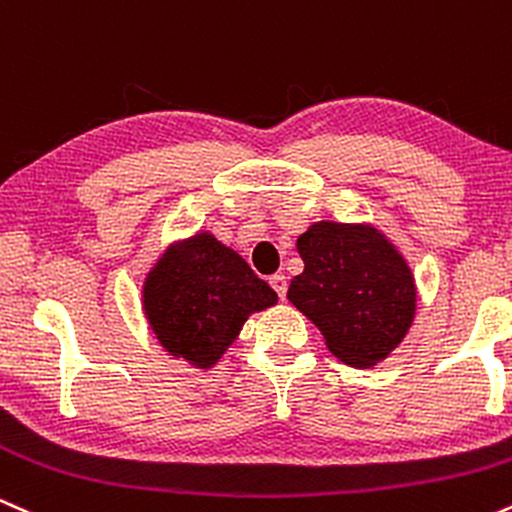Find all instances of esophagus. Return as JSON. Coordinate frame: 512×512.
<instances>
[{
  "instance_id": "34e87169",
  "label": "esophagus",
  "mask_w": 512,
  "mask_h": 512,
  "mask_svg": "<svg viewBox=\"0 0 512 512\" xmlns=\"http://www.w3.org/2000/svg\"><path fill=\"white\" fill-rule=\"evenodd\" d=\"M269 286H272L276 296H279L281 301H284V298H286V289H289V279H286L284 274H274L272 279H269Z\"/></svg>"
}]
</instances>
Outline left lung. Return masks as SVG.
<instances>
[{"instance_id":"8db88e82","label":"left lung","mask_w":512,"mask_h":512,"mask_svg":"<svg viewBox=\"0 0 512 512\" xmlns=\"http://www.w3.org/2000/svg\"><path fill=\"white\" fill-rule=\"evenodd\" d=\"M303 274L289 301L349 366H375L409 332L416 286L409 264L378 228L320 221L298 238Z\"/></svg>"}]
</instances>
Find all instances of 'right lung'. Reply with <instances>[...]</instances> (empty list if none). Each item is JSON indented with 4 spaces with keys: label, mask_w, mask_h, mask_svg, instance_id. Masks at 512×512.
Here are the masks:
<instances>
[{
    "label": "right lung",
    "mask_w": 512,
    "mask_h": 512,
    "mask_svg": "<svg viewBox=\"0 0 512 512\" xmlns=\"http://www.w3.org/2000/svg\"><path fill=\"white\" fill-rule=\"evenodd\" d=\"M276 303L248 262L209 233L168 248L144 281V313L170 356L209 368L255 310Z\"/></svg>",
    "instance_id": "right-lung-1"
}]
</instances>
